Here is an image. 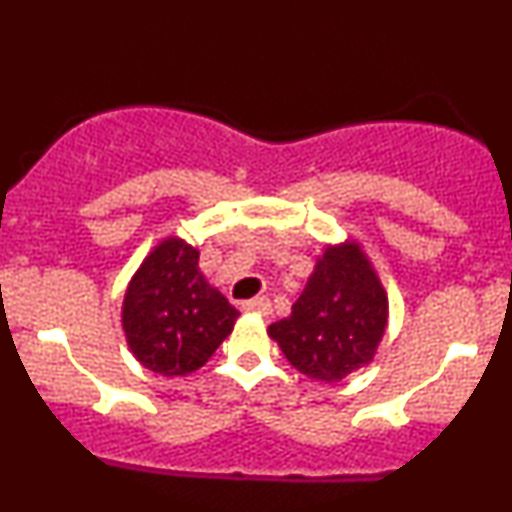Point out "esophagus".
<instances>
[{"label":"esophagus","instance_id":"esophagus-1","mask_svg":"<svg viewBox=\"0 0 512 512\" xmlns=\"http://www.w3.org/2000/svg\"><path fill=\"white\" fill-rule=\"evenodd\" d=\"M243 310L245 313H257V315H264L267 317L269 313H272V303H269V298H250V301L243 303Z\"/></svg>","mask_w":512,"mask_h":512}]
</instances>
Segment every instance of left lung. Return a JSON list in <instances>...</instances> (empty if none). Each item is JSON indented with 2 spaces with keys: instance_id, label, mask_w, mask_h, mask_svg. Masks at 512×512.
Masks as SVG:
<instances>
[{
  "instance_id": "obj_1",
  "label": "left lung",
  "mask_w": 512,
  "mask_h": 512,
  "mask_svg": "<svg viewBox=\"0 0 512 512\" xmlns=\"http://www.w3.org/2000/svg\"><path fill=\"white\" fill-rule=\"evenodd\" d=\"M390 317L387 291L354 238L325 245L291 315L267 327L296 370L322 383H339L368 366Z\"/></svg>"
}]
</instances>
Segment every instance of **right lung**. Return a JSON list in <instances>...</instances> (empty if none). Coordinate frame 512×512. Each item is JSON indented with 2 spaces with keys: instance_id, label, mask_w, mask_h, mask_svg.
<instances>
[{
  "instance_id": "1",
  "label": "right lung",
  "mask_w": 512,
  "mask_h": 512,
  "mask_svg": "<svg viewBox=\"0 0 512 512\" xmlns=\"http://www.w3.org/2000/svg\"><path fill=\"white\" fill-rule=\"evenodd\" d=\"M238 310L199 269V250L178 236L158 240L129 279L122 332L134 358L158 375H190L214 356Z\"/></svg>"
}]
</instances>
